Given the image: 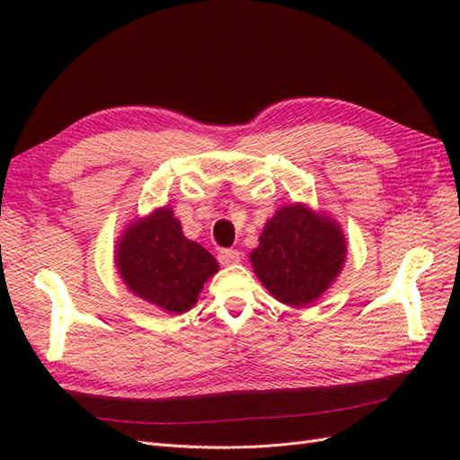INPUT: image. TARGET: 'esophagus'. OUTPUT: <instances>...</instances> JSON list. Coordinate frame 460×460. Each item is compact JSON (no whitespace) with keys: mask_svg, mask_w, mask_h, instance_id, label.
I'll return each mask as SVG.
<instances>
[{"mask_svg":"<svg viewBox=\"0 0 460 460\" xmlns=\"http://www.w3.org/2000/svg\"><path fill=\"white\" fill-rule=\"evenodd\" d=\"M242 261V253L238 249H222L218 253V262L225 264V267H230V264H238Z\"/></svg>","mask_w":460,"mask_h":460,"instance_id":"1","label":"esophagus"}]
</instances>
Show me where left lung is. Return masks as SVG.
Here are the masks:
<instances>
[{
  "mask_svg": "<svg viewBox=\"0 0 460 460\" xmlns=\"http://www.w3.org/2000/svg\"><path fill=\"white\" fill-rule=\"evenodd\" d=\"M347 255L338 220L303 203L280 207L267 220L249 261L269 294L289 307H307L336 282Z\"/></svg>",
  "mask_w": 460,
  "mask_h": 460,
  "instance_id": "1",
  "label": "left lung"
}]
</instances>
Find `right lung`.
Listing matches in <instances>:
<instances>
[{"label":"right lung","mask_w":460,"mask_h":460,"mask_svg":"<svg viewBox=\"0 0 460 460\" xmlns=\"http://www.w3.org/2000/svg\"><path fill=\"white\" fill-rule=\"evenodd\" d=\"M115 267L130 294L164 313L182 314L198 303L218 262L188 240L169 207L132 220L115 247Z\"/></svg>","instance_id":"1"}]
</instances>
